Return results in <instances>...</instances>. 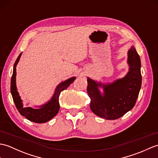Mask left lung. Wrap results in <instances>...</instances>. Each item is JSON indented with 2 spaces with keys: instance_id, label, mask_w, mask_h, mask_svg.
I'll return each instance as SVG.
<instances>
[{
  "instance_id": "8db88e82",
  "label": "left lung",
  "mask_w": 158,
  "mask_h": 158,
  "mask_svg": "<svg viewBox=\"0 0 158 158\" xmlns=\"http://www.w3.org/2000/svg\"><path fill=\"white\" fill-rule=\"evenodd\" d=\"M129 69L123 78L102 83L87 77L90 108L95 114L106 120H115L134 107L141 87V59L133 46L128 51ZM99 87L103 88L102 94Z\"/></svg>"
}]
</instances>
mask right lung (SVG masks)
I'll list each match as a JSON object with an SVG mask.
<instances>
[{
  "mask_svg": "<svg viewBox=\"0 0 158 158\" xmlns=\"http://www.w3.org/2000/svg\"><path fill=\"white\" fill-rule=\"evenodd\" d=\"M21 54L22 53L19 55L15 62L13 75L11 81H10V92H11L14 103L21 115L25 116L29 120L35 123H46L54 118L59 111V96L60 92L67 89L70 85V84L74 81L76 77H73L69 78L64 81L59 83V85L55 89L53 96L46 104L37 106V108H33L31 107L24 108L23 101L21 99L16 86V66L19 61Z\"/></svg>",
  "mask_w": 158,
  "mask_h": 158,
  "instance_id": "1",
  "label": "right lung"
}]
</instances>
